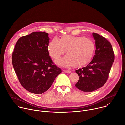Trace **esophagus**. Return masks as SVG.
<instances>
[{"label": "esophagus", "mask_w": 125, "mask_h": 125, "mask_svg": "<svg viewBox=\"0 0 125 125\" xmlns=\"http://www.w3.org/2000/svg\"><path fill=\"white\" fill-rule=\"evenodd\" d=\"M64 73H71V71L70 70H63Z\"/></svg>", "instance_id": "34e87169"}]
</instances>
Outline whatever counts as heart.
Instances as JSON below:
<instances>
[{
    "instance_id": "heart-1",
    "label": "heart",
    "mask_w": 125,
    "mask_h": 125,
    "mask_svg": "<svg viewBox=\"0 0 125 125\" xmlns=\"http://www.w3.org/2000/svg\"><path fill=\"white\" fill-rule=\"evenodd\" d=\"M95 49V43L91 39L70 35H63L60 40L54 37L48 46L50 55L54 59L59 58L66 50L67 55L56 61L57 64L63 67L87 65L92 58Z\"/></svg>"
}]
</instances>
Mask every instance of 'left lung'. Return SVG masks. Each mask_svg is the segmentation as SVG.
<instances>
[{
  "instance_id": "8db88e82",
  "label": "left lung",
  "mask_w": 125,
  "mask_h": 125,
  "mask_svg": "<svg viewBox=\"0 0 125 125\" xmlns=\"http://www.w3.org/2000/svg\"><path fill=\"white\" fill-rule=\"evenodd\" d=\"M92 35L96 48L95 55L86 67L75 70L80 80L75 86L86 92L96 90L105 83L115 59L110 43L97 33Z\"/></svg>"
}]
</instances>
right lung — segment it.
Wrapping results in <instances>:
<instances>
[{
    "label": "right lung",
    "instance_id": "right-lung-1",
    "mask_svg": "<svg viewBox=\"0 0 125 125\" xmlns=\"http://www.w3.org/2000/svg\"><path fill=\"white\" fill-rule=\"evenodd\" d=\"M47 33L34 32L20 38L12 55V63L24 88L40 94L47 91L61 69L52 62L48 46Z\"/></svg>",
    "mask_w": 125,
    "mask_h": 125
}]
</instances>
